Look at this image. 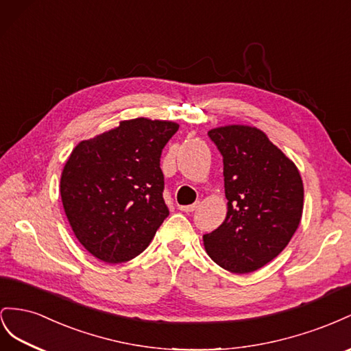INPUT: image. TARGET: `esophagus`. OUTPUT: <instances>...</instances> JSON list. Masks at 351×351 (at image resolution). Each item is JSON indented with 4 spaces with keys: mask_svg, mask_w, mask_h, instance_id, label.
Here are the masks:
<instances>
[{
    "mask_svg": "<svg viewBox=\"0 0 351 351\" xmlns=\"http://www.w3.org/2000/svg\"><path fill=\"white\" fill-rule=\"evenodd\" d=\"M197 207H198L197 204H191V206H179V210H182V212H185V213H193Z\"/></svg>",
    "mask_w": 351,
    "mask_h": 351,
    "instance_id": "34e87169",
    "label": "esophagus"
}]
</instances>
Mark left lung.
Wrapping results in <instances>:
<instances>
[{
  "label": "left lung",
  "mask_w": 351,
  "mask_h": 351,
  "mask_svg": "<svg viewBox=\"0 0 351 351\" xmlns=\"http://www.w3.org/2000/svg\"><path fill=\"white\" fill-rule=\"evenodd\" d=\"M208 136L223 156L228 212L203 235L210 258L232 274L263 267L291 241L303 215L297 166L254 126L228 125Z\"/></svg>",
  "instance_id": "obj_1"
}]
</instances>
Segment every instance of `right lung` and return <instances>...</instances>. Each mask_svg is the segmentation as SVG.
<instances>
[{"mask_svg":"<svg viewBox=\"0 0 351 351\" xmlns=\"http://www.w3.org/2000/svg\"><path fill=\"white\" fill-rule=\"evenodd\" d=\"M179 129L136 117L79 143L60 179L64 213L77 241L106 263L134 258L169 216L160 157Z\"/></svg>","mask_w":351,"mask_h":351,"instance_id":"1","label":"right lung"}]
</instances>
